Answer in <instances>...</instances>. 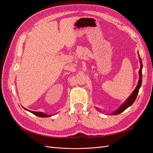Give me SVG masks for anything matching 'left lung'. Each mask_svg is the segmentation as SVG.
Masks as SVG:
<instances>
[{"instance_id":"1","label":"left lung","mask_w":153,"mask_h":153,"mask_svg":"<svg viewBox=\"0 0 153 153\" xmlns=\"http://www.w3.org/2000/svg\"><path fill=\"white\" fill-rule=\"evenodd\" d=\"M138 56H139L140 62V70H139V72H138V73H139V80H138V84H137L136 88L135 89V90H134L133 92L131 93V94L129 96V97L127 99V100L125 101V103H124L122 105H121V106H120V107L117 110L114 111V112L113 113H112V114H111V115H117V114H121V112H123V111H124L126 108H128L129 106H130L134 103V101H135V100L137 98L138 93V91H139V89H140L141 85H142V69L143 68L142 60L140 59V57L139 54H138ZM98 110L99 111H100L99 109H98Z\"/></svg>"}]
</instances>
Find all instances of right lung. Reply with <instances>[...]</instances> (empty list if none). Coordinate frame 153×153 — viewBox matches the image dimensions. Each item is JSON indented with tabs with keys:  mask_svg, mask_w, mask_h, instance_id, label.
Listing matches in <instances>:
<instances>
[{
	"mask_svg": "<svg viewBox=\"0 0 153 153\" xmlns=\"http://www.w3.org/2000/svg\"><path fill=\"white\" fill-rule=\"evenodd\" d=\"M25 109L26 110H27V111H29V112H30L32 113L33 114H34V115H37V116H38V117H48L52 116V115H47V114H46L43 113V112H33V111L29 110L27 109V108H25Z\"/></svg>",
	"mask_w": 153,
	"mask_h": 153,
	"instance_id": "right-lung-1",
	"label": "right lung"
}]
</instances>
